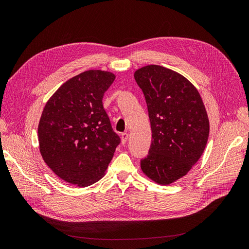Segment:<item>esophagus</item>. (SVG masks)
I'll return each instance as SVG.
<instances>
[{"mask_svg": "<svg viewBox=\"0 0 249 249\" xmlns=\"http://www.w3.org/2000/svg\"><path fill=\"white\" fill-rule=\"evenodd\" d=\"M120 137H122V142L124 144V143L127 141V139H129V134H127L126 132L123 133L122 135H120Z\"/></svg>", "mask_w": 249, "mask_h": 249, "instance_id": "esophagus-1", "label": "esophagus"}]
</instances>
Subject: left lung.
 <instances>
[{"label": "left lung", "mask_w": 249, "mask_h": 249, "mask_svg": "<svg viewBox=\"0 0 249 249\" xmlns=\"http://www.w3.org/2000/svg\"><path fill=\"white\" fill-rule=\"evenodd\" d=\"M147 105L152 144L140 160L142 171L162 185L186 176L209 138V118L201 97L179 73L160 65L135 71Z\"/></svg>", "instance_id": "1"}]
</instances>
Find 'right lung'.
Instances as JSON below:
<instances>
[{
    "instance_id": "add662e5",
    "label": "right lung",
    "mask_w": 249,
    "mask_h": 249,
    "mask_svg": "<svg viewBox=\"0 0 249 249\" xmlns=\"http://www.w3.org/2000/svg\"><path fill=\"white\" fill-rule=\"evenodd\" d=\"M115 76L87 71L60 87L47 103L38 125L44 162L65 182L86 187L106 171L120 138L103 97Z\"/></svg>"
}]
</instances>
